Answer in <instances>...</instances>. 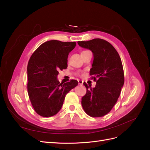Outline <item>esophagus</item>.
Segmentation results:
<instances>
[{"label": "esophagus", "mask_w": 150, "mask_h": 150, "mask_svg": "<svg viewBox=\"0 0 150 150\" xmlns=\"http://www.w3.org/2000/svg\"><path fill=\"white\" fill-rule=\"evenodd\" d=\"M78 82L80 85H82L83 84V81H81V80H79V81H78Z\"/></svg>", "instance_id": "34e87169"}]
</instances>
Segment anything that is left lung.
Instances as JSON below:
<instances>
[{
  "label": "left lung",
  "instance_id": "left-lung-1",
  "mask_svg": "<svg viewBox=\"0 0 150 150\" xmlns=\"http://www.w3.org/2000/svg\"><path fill=\"white\" fill-rule=\"evenodd\" d=\"M77 43L93 52L94 59L89 73L96 82L93 88L83 82L87 91L82 98V107L90 116L102 117L116 104L124 84L121 58L112 45L104 40L96 38Z\"/></svg>",
  "mask_w": 150,
  "mask_h": 150
}]
</instances>
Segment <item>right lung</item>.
Listing matches in <instances>:
<instances>
[{
	"label": "right lung",
	"instance_id": "obj_1",
	"mask_svg": "<svg viewBox=\"0 0 150 150\" xmlns=\"http://www.w3.org/2000/svg\"><path fill=\"white\" fill-rule=\"evenodd\" d=\"M76 46L75 42L48 41L34 52L27 65V91L36 112L43 117L56 114L63 104L65 96L78 85L71 80L60 83L59 70L68 67V56Z\"/></svg>",
	"mask_w": 150,
	"mask_h": 150
}]
</instances>
